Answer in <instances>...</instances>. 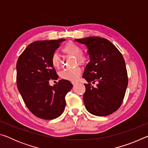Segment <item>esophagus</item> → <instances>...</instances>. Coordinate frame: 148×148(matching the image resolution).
Listing matches in <instances>:
<instances>
[{"mask_svg": "<svg viewBox=\"0 0 148 148\" xmlns=\"http://www.w3.org/2000/svg\"><path fill=\"white\" fill-rule=\"evenodd\" d=\"M72 85H73V86H76V85L77 84V83H76V82H72Z\"/></svg>", "mask_w": 148, "mask_h": 148, "instance_id": "34e87169", "label": "esophagus"}]
</instances>
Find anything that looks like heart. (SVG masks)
Returning <instances> with one entry per match:
<instances>
[{
  "label": "heart",
  "instance_id": "1",
  "mask_svg": "<svg viewBox=\"0 0 148 148\" xmlns=\"http://www.w3.org/2000/svg\"><path fill=\"white\" fill-rule=\"evenodd\" d=\"M62 51L63 53L74 56L76 62L82 65L86 63L87 59L82 53V49L79 46L74 42H69L62 47ZM51 63L55 68H59L60 66V59L58 54L54 53L51 57ZM82 74V70L79 66H76L73 69H63L59 72V76L62 79L71 82H76Z\"/></svg>",
  "mask_w": 148,
  "mask_h": 148
}]
</instances>
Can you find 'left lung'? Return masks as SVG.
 <instances>
[{
  "label": "left lung",
  "mask_w": 148,
  "mask_h": 148,
  "mask_svg": "<svg viewBox=\"0 0 148 148\" xmlns=\"http://www.w3.org/2000/svg\"><path fill=\"white\" fill-rule=\"evenodd\" d=\"M75 41L86 45L90 59L82 76L89 83L83 96L86 108L97 116L112 114L121 106L128 85L123 57L106 38L90 36ZM95 81L94 88L90 83Z\"/></svg>",
  "instance_id": "1"
}]
</instances>
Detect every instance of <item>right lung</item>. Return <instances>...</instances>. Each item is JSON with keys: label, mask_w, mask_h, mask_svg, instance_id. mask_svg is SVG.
<instances>
[{"label": "right lung", "mask_w": 148, "mask_h": 148, "mask_svg": "<svg viewBox=\"0 0 148 148\" xmlns=\"http://www.w3.org/2000/svg\"><path fill=\"white\" fill-rule=\"evenodd\" d=\"M64 40L61 38L32 42L17 61V89L27 107L39 118L53 119L61 116L66 105V95L73 87L63 79L53 86H49V79L59 77L51 57Z\"/></svg>", "instance_id": "add662e5"}]
</instances>
